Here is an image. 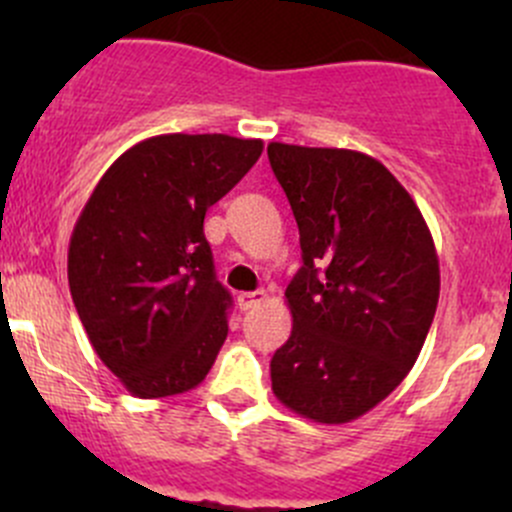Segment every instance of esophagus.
I'll return each instance as SVG.
<instances>
[{"mask_svg": "<svg viewBox=\"0 0 512 512\" xmlns=\"http://www.w3.org/2000/svg\"><path fill=\"white\" fill-rule=\"evenodd\" d=\"M265 299H267V294L262 292V289H257V292H240V294H237V307H240L242 312H245V309L260 307V304L265 302Z\"/></svg>", "mask_w": 512, "mask_h": 512, "instance_id": "1", "label": "esophagus"}]
</instances>
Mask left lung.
<instances>
[{"label":"left lung","instance_id":"obj_1","mask_svg":"<svg viewBox=\"0 0 512 512\" xmlns=\"http://www.w3.org/2000/svg\"><path fill=\"white\" fill-rule=\"evenodd\" d=\"M267 156L304 260L285 292L292 334L272 356V391L294 414L349 423L421 354L441 292L436 245L409 190L376 158L289 143H270Z\"/></svg>","mask_w":512,"mask_h":512}]
</instances>
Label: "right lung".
I'll use <instances>...</instances> for the list:
<instances>
[{
  "instance_id": "right-lung-1",
  "label": "right lung",
  "mask_w": 512,
  "mask_h": 512,
  "mask_svg": "<svg viewBox=\"0 0 512 512\" xmlns=\"http://www.w3.org/2000/svg\"><path fill=\"white\" fill-rule=\"evenodd\" d=\"M260 138L165 133L113 160L69 242V289L98 359L138 399L185 394L227 337L230 294L203 232Z\"/></svg>"
}]
</instances>
